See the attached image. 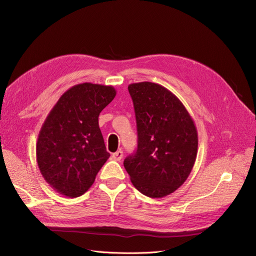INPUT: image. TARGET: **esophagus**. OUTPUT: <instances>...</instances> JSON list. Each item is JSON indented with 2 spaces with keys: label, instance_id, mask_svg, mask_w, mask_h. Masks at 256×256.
Here are the masks:
<instances>
[{
  "label": "esophagus",
  "instance_id": "esophagus-1",
  "mask_svg": "<svg viewBox=\"0 0 256 256\" xmlns=\"http://www.w3.org/2000/svg\"><path fill=\"white\" fill-rule=\"evenodd\" d=\"M123 151H122V150H118V151H116V153H114L112 154V158H114V160H116V162H120V160H122V158H123Z\"/></svg>",
  "mask_w": 256,
  "mask_h": 256
}]
</instances>
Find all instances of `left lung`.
Returning <instances> with one entry per match:
<instances>
[{
  "label": "left lung",
  "mask_w": 256,
  "mask_h": 256,
  "mask_svg": "<svg viewBox=\"0 0 256 256\" xmlns=\"http://www.w3.org/2000/svg\"><path fill=\"white\" fill-rule=\"evenodd\" d=\"M138 127L136 152L125 158L132 184L162 198L184 184L196 162L198 133L177 96L153 82L129 84Z\"/></svg>",
  "instance_id": "8db88e82"
}]
</instances>
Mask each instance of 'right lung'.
Returning a JSON list of instances; mask_svg holds the SVG:
<instances>
[{"label":"right lung","instance_id":"obj_1","mask_svg":"<svg viewBox=\"0 0 256 256\" xmlns=\"http://www.w3.org/2000/svg\"><path fill=\"white\" fill-rule=\"evenodd\" d=\"M116 94L112 85L77 84L48 114L36 144V160L42 177L57 192L68 198L81 196L110 156L99 114Z\"/></svg>","mask_w":256,"mask_h":256}]
</instances>
